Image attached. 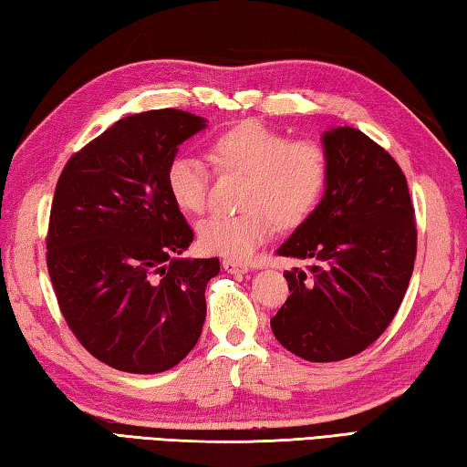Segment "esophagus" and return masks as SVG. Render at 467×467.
I'll return each instance as SVG.
<instances>
[{
  "label": "esophagus",
  "instance_id": "obj_1",
  "mask_svg": "<svg viewBox=\"0 0 467 467\" xmlns=\"http://www.w3.org/2000/svg\"><path fill=\"white\" fill-rule=\"evenodd\" d=\"M223 269L226 273H233V275H236V273H246V271H249V265L239 263V261H233V259H224L223 261Z\"/></svg>",
  "mask_w": 467,
  "mask_h": 467
}]
</instances>
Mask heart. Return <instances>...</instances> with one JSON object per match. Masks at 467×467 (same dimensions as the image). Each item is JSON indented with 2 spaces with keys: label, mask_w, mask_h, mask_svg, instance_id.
I'll list each match as a JSON object with an SVG mask.
<instances>
[{
  "label": "heart",
  "mask_w": 467,
  "mask_h": 467,
  "mask_svg": "<svg viewBox=\"0 0 467 467\" xmlns=\"http://www.w3.org/2000/svg\"><path fill=\"white\" fill-rule=\"evenodd\" d=\"M216 171L249 176L239 214H210L198 224V243L210 254L246 261L269 239L273 223L297 226L314 213L327 180L326 153L314 141H289L263 123H241L216 135L206 148ZM210 173L192 155H176L166 186L182 213L200 214L208 202Z\"/></svg>",
  "instance_id": "obj_1"
}]
</instances>
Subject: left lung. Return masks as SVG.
I'll return each mask as SVG.
<instances>
[{"instance_id": "8db88e82", "label": "left lung", "mask_w": 467, "mask_h": 467, "mask_svg": "<svg viewBox=\"0 0 467 467\" xmlns=\"http://www.w3.org/2000/svg\"><path fill=\"white\" fill-rule=\"evenodd\" d=\"M326 192L277 254L322 267L285 271L291 296L271 319L281 346L309 362L350 358L377 340L405 297L417 254L407 178L354 127L324 131Z\"/></svg>"}]
</instances>
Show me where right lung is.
<instances>
[{
  "label": "right lung",
  "instance_id": "add662e5",
  "mask_svg": "<svg viewBox=\"0 0 467 467\" xmlns=\"http://www.w3.org/2000/svg\"><path fill=\"white\" fill-rule=\"evenodd\" d=\"M206 119L158 109L119 119L72 155L54 190L48 273L78 342L117 370H170L194 348L221 261L182 257L194 233L166 170Z\"/></svg>",
  "mask_w": 467,
  "mask_h": 467
}]
</instances>
